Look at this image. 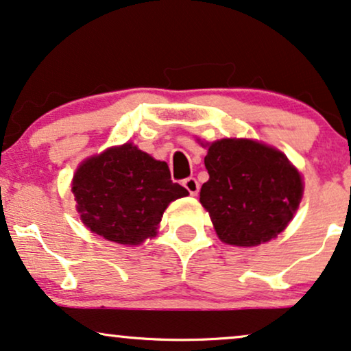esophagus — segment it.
Segmentation results:
<instances>
[{"label":"esophagus","mask_w":351,"mask_h":351,"mask_svg":"<svg viewBox=\"0 0 351 351\" xmlns=\"http://www.w3.org/2000/svg\"><path fill=\"white\" fill-rule=\"evenodd\" d=\"M183 186H184L186 189L189 191V194H191V195H197L199 189H200V186H199V183H197V180L193 178V176H189V178H186V180L183 181Z\"/></svg>","instance_id":"34e87169"}]
</instances>
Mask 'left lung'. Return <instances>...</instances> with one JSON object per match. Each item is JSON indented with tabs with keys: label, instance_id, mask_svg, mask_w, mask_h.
Returning a JSON list of instances; mask_svg holds the SVG:
<instances>
[{
	"label": "left lung",
	"instance_id": "obj_1",
	"mask_svg": "<svg viewBox=\"0 0 351 351\" xmlns=\"http://www.w3.org/2000/svg\"><path fill=\"white\" fill-rule=\"evenodd\" d=\"M210 178L200 189L219 239L254 247L276 237L300 204L302 176L276 149L250 139H221L204 158Z\"/></svg>",
	"mask_w": 351,
	"mask_h": 351
}]
</instances>
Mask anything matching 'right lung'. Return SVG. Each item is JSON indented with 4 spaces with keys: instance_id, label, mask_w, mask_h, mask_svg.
Returning a JSON list of instances; mask_svg holds the SVG:
<instances>
[{
    "instance_id": "add662e5",
    "label": "right lung",
    "mask_w": 351,
    "mask_h": 351,
    "mask_svg": "<svg viewBox=\"0 0 351 351\" xmlns=\"http://www.w3.org/2000/svg\"><path fill=\"white\" fill-rule=\"evenodd\" d=\"M72 191L82 221L93 232L128 245L156 234L168 204L189 194L173 183L165 162L128 143L82 163Z\"/></svg>"
}]
</instances>
